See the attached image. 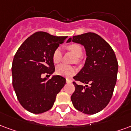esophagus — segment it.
Instances as JSON below:
<instances>
[{
  "label": "esophagus",
  "instance_id": "esophagus-1",
  "mask_svg": "<svg viewBox=\"0 0 131 131\" xmlns=\"http://www.w3.org/2000/svg\"><path fill=\"white\" fill-rule=\"evenodd\" d=\"M66 81H67V83H71V79H69V78H66Z\"/></svg>",
  "mask_w": 131,
  "mask_h": 131
}]
</instances>
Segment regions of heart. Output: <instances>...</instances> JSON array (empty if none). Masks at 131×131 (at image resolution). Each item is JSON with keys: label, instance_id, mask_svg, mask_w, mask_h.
Wrapping results in <instances>:
<instances>
[{"label": "heart", "instance_id": "obj_1", "mask_svg": "<svg viewBox=\"0 0 131 131\" xmlns=\"http://www.w3.org/2000/svg\"><path fill=\"white\" fill-rule=\"evenodd\" d=\"M67 49L71 52H72L77 57L76 62H78L80 60L79 58L83 54V48L80 44L75 43H71L67 46ZM62 54L60 48H56L52 55V60H53V62L55 64H58L62 60ZM75 73H76V69L72 66L60 64L57 67V68H56V73L60 75H62V76L70 77V76L74 75Z\"/></svg>", "mask_w": 131, "mask_h": 131}]
</instances>
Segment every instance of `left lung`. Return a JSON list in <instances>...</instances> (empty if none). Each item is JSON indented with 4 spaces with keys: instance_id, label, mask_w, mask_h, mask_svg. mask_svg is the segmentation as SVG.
Instances as JSON below:
<instances>
[{
    "instance_id": "left-lung-1",
    "label": "left lung",
    "mask_w": 131,
    "mask_h": 131,
    "mask_svg": "<svg viewBox=\"0 0 131 131\" xmlns=\"http://www.w3.org/2000/svg\"><path fill=\"white\" fill-rule=\"evenodd\" d=\"M72 41L85 46L87 59L80 72L73 77L75 91L71 99L76 110L93 115L105 108L110 102L117 82L118 62L115 52L107 41L94 32L73 36Z\"/></svg>"
}]
</instances>
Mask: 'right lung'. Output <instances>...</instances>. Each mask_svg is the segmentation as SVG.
<instances>
[{
  "label": "right lung",
  "mask_w": 131,
  "mask_h": 131,
  "mask_svg": "<svg viewBox=\"0 0 131 131\" xmlns=\"http://www.w3.org/2000/svg\"><path fill=\"white\" fill-rule=\"evenodd\" d=\"M66 38L37 32L16 51L12 66V85L20 104L29 112L40 114L50 110L65 85L66 79L61 75L48 80L41 75L55 71L52 55Z\"/></svg>",
  "instance_id": "right-lung-1"
}]
</instances>
